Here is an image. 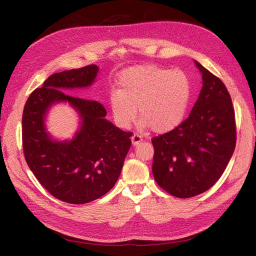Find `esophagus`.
Listing matches in <instances>:
<instances>
[{
  "label": "esophagus",
  "instance_id": "1",
  "mask_svg": "<svg viewBox=\"0 0 256 256\" xmlns=\"http://www.w3.org/2000/svg\"><path fill=\"white\" fill-rule=\"evenodd\" d=\"M142 140H143L142 136H138V134H136L132 136H131V142H132L134 146H136L138 143H141Z\"/></svg>",
  "mask_w": 256,
  "mask_h": 256
}]
</instances>
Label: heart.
Returning a JSON list of instances; mask_svg holds the SVG:
<instances>
[{"mask_svg":"<svg viewBox=\"0 0 256 256\" xmlns=\"http://www.w3.org/2000/svg\"><path fill=\"white\" fill-rule=\"evenodd\" d=\"M190 98L191 84L184 72L138 65L120 72L108 106L120 128H128L138 111L141 128L150 127L154 132L166 134L184 122Z\"/></svg>","mask_w":256,"mask_h":256,"instance_id":"1","label":"heart"}]
</instances>
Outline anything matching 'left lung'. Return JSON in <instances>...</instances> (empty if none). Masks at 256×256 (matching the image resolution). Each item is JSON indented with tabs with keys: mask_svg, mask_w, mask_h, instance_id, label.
Returning a JSON list of instances; mask_svg holds the SVG:
<instances>
[{
	"mask_svg": "<svg viewBox=\"0 0 256 256\" xmlns=\"http://www.w3.org/2000/svg\"><path fill=\"white\" fill-rule=\"evenodd\" d=\"M203 86L189 118L176 129L154 136L152 174L170 194L187 198L219 180L236 145L233 104L223 82L198 62Z\"/></svg>",
	"mask_w": 256,
	"mask_h": 256,
	"instance_id": "left-lung-1",
	"label": "left lung"
}]
</instances>
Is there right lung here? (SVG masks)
Here are the masks:
<instances>
[{
    "label": "right lung",
    "mask_w": 256,
    "mask_h": 256,
    "mask_svg": "<svg viewBox=\"0 0 256 256\" xmlns=\"http://www.w3.org/2000/svg\"><path fill=\"white\" fill-rule=\"evenodd\" d=\"M99 68L88 65L56 72L28 97L22 115V141L26 164L46 190L63 202L90 203L109 192L120 175L131 146L125 132L106 118L102 104L66 95L62 90L86 88ZM78 113L80 128L70 140L53 139L45 120L56 103Z\"/></svg>",
    "instance_id": "obj_1"
}]
</instances>
